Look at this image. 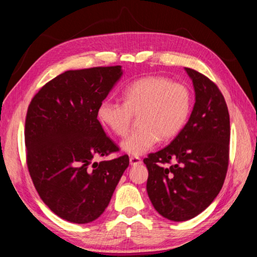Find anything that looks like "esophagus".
I'll return each instance as SVG.
<instances>
[{
  "label": "esophagus",
  "mask_w": 257,
  "mask_h": 257,
  "mask_svg": "<svg viewBox=\"0 0 257 257\" xmlns=\"http://www.w3.org/2000/svg\"><path fill=\"white\" fill-rule=\"evenodd\" d=\"M129 161H130V165H132V166H138V165L142 164L141 158H138V157H130Z\"/></svg>",
  "instance_id": "1"
}]
</instances>
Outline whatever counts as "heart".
Instances as JSON below:
<instances>
[{
    "label": "heart",
    "mask_w": 257,
    "mask_h": 257,
    "mask_svg": "<svg viewBox=\"0 0 257 257\" xmlns=\"http://www.w3.org/2000/svg\"><path fill=\"white\" fill-rule=\"evenodd\" d=\"M123 103L100 101L97 115L114 135H127L134 114L138 112L141 128L122 142L121 148L132 156H142L160 140H170L184 127L192 108V95L185 84L165 76H144L122 91Z\"/></svg>",
    "instance_id": "heart-1"
}]
</instances>
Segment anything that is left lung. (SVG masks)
<instances>
[{"mask_svg": "<svg viewBox=\"0 0 257 257\" xmlns=\"http://www.w3.org/2000/svg\"><path fill=\"white\" fill-rule=\"evenodd\" d=\"M195 103L184 128L165 149L144 159L146 190L161 216L175 222L193 218L221 191L229 166L230 115L213 81L185 67Z\"/></svg>", "mask_w": 257, "mask_h": 257, "instance_id": "1", "label": "left lung"}]
</instances>
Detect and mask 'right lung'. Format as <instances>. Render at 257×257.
<instances>
[{
  "label": "right lung",
  "mask_w": 257,
  "mask_h": 257,
  "mask_svg": "<svg viewBox=\"0 0 257 257\" xmlns=\"http://www.w3.org/2000/svg\"><path fill=\"white\" fill-rule=\"evenodd\" d=\"M121 75V66L66 71L44 84L28 106V172L42 201L68 222L98 218L129 166L127 154L93 161L119 151L97 109Z\"/></svg>",
  "instance_id": "add662e5"
}]
</instances>
